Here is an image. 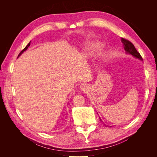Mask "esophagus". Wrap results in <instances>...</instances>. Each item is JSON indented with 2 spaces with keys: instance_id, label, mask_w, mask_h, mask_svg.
<instances>
[{
  "instance_id": "obj_1",
  "label": "esophagus",
  "mask_w": 157,
  "mask_h": 157,
  "mask_svg": "<svg viewBox=\"0 0 157 157\" xmlns=\"http://www.w3.org/2000/svg\"><path fill=\"white\" fill-rule=\"evenodd\" d=\"M79 87H80V90H81V91H84V92L86 91L87 89H88V86H87V85H86V84H80Z\"/></svg>"
}]
</instances>
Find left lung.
<instances>
[{"mask_svg": "<svg viewBox=\"0 0 157 157\" xmlns=\"http://www.w3.org/2000/svg\"><path fill=\"white\" fill-rule=\"evenodd\" d=\"M121 42L123 44V47H124V49L126 52V54L132 55L133 57H134V58H136L137 59H139L141 61H143V59H142L141 55L140 54L139 52L137 51V50L135 48V46L131 42H130L128 40H126L125 39H122V38L121 39ZM99 119H100L101 121H102L100 118H99ZM104 125L107 126L105 124H104Z\"/></svg>", "mask_w": 157, "mask_h": 157, "instance_id": "1", "label": "left lung"}]
</instances>
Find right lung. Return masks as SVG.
<instances>
[{
    "label": "right lung",
    "mask_w": 157,
    "mask_h": 157,
    "mask_svg": "<svg viewBox=\"0 0 157 157\" xmlns=\"http://www.w3.org/2000/svg\"><path fill=\"white\" fill-rule=\"evenodd\" d=\"M30 44H31V41L29 42V44H28L25 47V48L24 49H23L21 52H20V54H19V55H18V56H17V58H19V57H20L23 53V52H24L25 50H27V49L28 48V47H29V46H30Z\"/></svg>",
    "instance_id": "add662e5"
}]
</instances>
